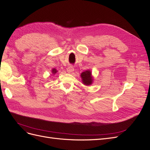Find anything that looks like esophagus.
Segmentation results:
<instances>
[{
	"instance_id": "34e87169",
	"label": "esophagus",
	"mask_w": 150,
	"mask_h": 150,
	"mask_svg": "<svg viewBox=\"0 0 150 150\" xmlns=\"http://www.w3.org/2000/svg\"><path fill=\"white\" fill-rule=\"evenodd\" d=\"M74 67H72V66H69V67H68L67 68V71L68 73H72V72L74 71Z\"/></svg>"
}]
</instances>
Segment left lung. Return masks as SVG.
Here are the masks:
<instances>
[{
	"instance_id": "obj_1",
	"label": "left lung",
	"mask_w": 150,
	"mask_h": 150,
	"mask_svg": "<svg viewBox=\"0 0 150 150\" xmlns=\"http://www.w3.org/2000/svg\"><path fill=\"white\" fill-rule=\"evenodd\" d=\"M81 77L82 78L83 83L86 86H89L93 83V78L91 75V72L89 70L83 72L81 74Z\"/></svg>"
}]
</instances>
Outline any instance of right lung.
<instances>
[{"label":"right lung","instance_id":"obj_1","mask_svg":"<svg viewBox=\"0 0 150 150\" xmlns=\"http://www.w3.org/2000/svg\"><path fill=\"white\" fill-rule=\"evenodd\" d=\"M57 72V71L55 69V68H54V69H52V72L53 74H55Z\"/></svg>","mask_w":150,"mask_h":150}]
</instances>
